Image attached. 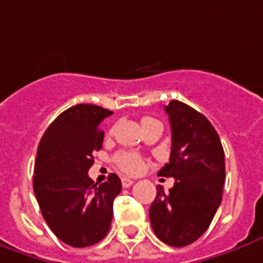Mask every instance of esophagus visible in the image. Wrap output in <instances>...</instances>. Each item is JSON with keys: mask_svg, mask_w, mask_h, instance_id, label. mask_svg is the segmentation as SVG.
Returning <instances> with one entry per match:
<instances>
[{"mask_svg": "<svg viewBox=\"0 0 263 263\" xmlns=\"http://www.w3.org/2000/svg\"><path fill=\"white\" fill-rule=\"evenodd\" d=\"M132 184H134V180H132V178H128V177H124V178H122V187H125V189L131 187Z\"/></svg>", "mask_w": 263, "mask_h": 263, "instance_id": "obj_1", "label": "esophagus"}]
</instances>
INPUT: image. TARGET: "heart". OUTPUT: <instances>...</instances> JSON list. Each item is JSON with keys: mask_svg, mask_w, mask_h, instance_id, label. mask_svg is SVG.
I'll return each instance as SVG.
<instances>
[{"mask_svg": "<svg viewBox=\"0 0 263 263\" xmlns=\"http://www.w3.org/2000/svg\"><path fill=\"white\" fill-rule=\"evenodd\" d=\"M148 121H154L153 118L145 117L142 118V124L148 122ZM118 165L121 167L122 171L129 173V174H137L144 168V161L138 154H132V153H121L117 155Z\"/></svg>", "mask_w": 263, "mask_h": 263, "instance_id": "heart-1", "label": "heart"}]
</instances>
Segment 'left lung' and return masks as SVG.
Here are the masks:
<instances>
[{"label": "left lung", "instance_id": "1", "mask_svg": "<svg viewBox=\"0 0 263 263\" xmlns=\"http://www.w3.org/2000/svg\"><path fill=\"white\" fill-rule=\"evenodd\" d=\"M171 125V154L158 176L173 177L168 193L158 185L149 220L164 243L183 248L199 239L221 203L224 151L204 115L180 101L165 106Z\"/></svg>", "mask_w": 263, "mask_h": 263}]
</instances>
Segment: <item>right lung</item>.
<instances>
[{"mask_svg": "<svg viewBox=\"0 0 263 263\" xmlns=\"http://www.w3.org/2000/svg\"><path fill=\"white\" fill-rule=\"evenodd\" d=\"M114 112L79 103L50 124L37 149L33 189L43 217L62 242L86 248L106 236L114 200L122 190L117 174L98 185L87 171L103 142L101 122Z\"/></svg>", "mask_w": 263, "mask_h": 263, "instance_id": "obj_1", "label": "right lung"}]
</instances>
